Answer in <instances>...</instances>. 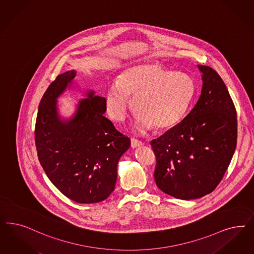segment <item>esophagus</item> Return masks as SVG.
<instances>
[{"instance_id": "1", "label": "esophagus", "mask_w": 254, "mask_h": 254, "mask_svg": "<svg viewBox=\"0 0 254 254\" xmlns=\"http://www.w3.org/2000/svg\"><path fill=\"white\" fill-rule=\"evenodd\" d=\"M143 145H144V143H143V142H141L139 140L135 139V138H131V146L132 148L141 147V146H143Z\"/></svg>"}]
</instances>
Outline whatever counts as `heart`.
<instances>
[{
    "label": "heart",
    "mask_w": 254,
    "mask_h": 254,
    "mask_svg": "<svg viewBox=\"0 0 254 254\" xmlns=\"http://www.w3.org/2000/svg\"><path fill=\"white\" fill-rule=\"evenodd\" d=\"M194 94V83L189 74L171 71L147 61L125 68L105 93L108 116L123 123L131 110L136 115V129L145 131L171 128L186 114Z\"/></svg>",
    "instance_id": "b5f03b06"
}]
</instances>
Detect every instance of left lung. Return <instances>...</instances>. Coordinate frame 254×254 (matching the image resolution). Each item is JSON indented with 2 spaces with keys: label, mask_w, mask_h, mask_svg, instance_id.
I'll list each match as a JSON object with an SVG mask.
<instances>
[{
  "label": "left lung",
  "mask_w": 254,
  "mask_h": 254,
  "mask_svg": "<svg viewBox=\"0 0 254 254\" xmlns=\"http://www.w3.org/2000/svg\"><path fill=\"white\" fill-rule=\"evenodd\" d=\"M202 88L180 123L151 141L156 185L171 196L191 200L210 193L226 172L238 138L237 112L220 75L197 65Z\"/></svg>",
  "instance_id": "1"
}]
</instances>
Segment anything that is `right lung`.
Listing matches in <instances>:
<instances>
[{"label":"right lung","instance_id":"1","mask_svg":"<svg viewBox=\"0 0 254 254\" xmlns=\"http://www.w3.org/2000/svg\"><path fill=\"white\" fill-rule=\"evenodd\" d=\"M76 71L59 74L42 98L35 124V145L49 180L66 197L80 204L104 201L114 190L117 167L131 146L104 114L105 98L93 90H81ZM86 97L70 117L60 115L57 98L66 89Z\"/></svg>","mask_w":254,"mask_h":254}]
</instances>
